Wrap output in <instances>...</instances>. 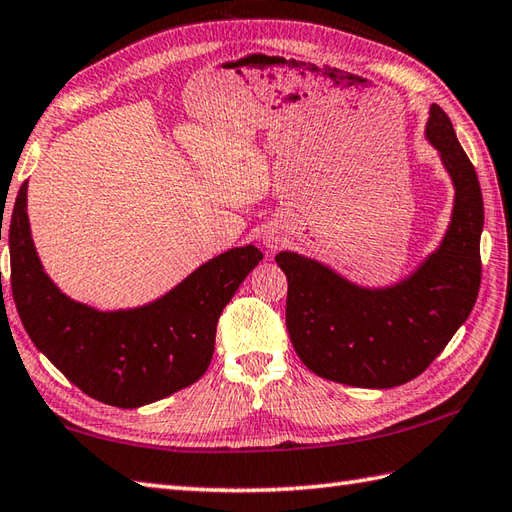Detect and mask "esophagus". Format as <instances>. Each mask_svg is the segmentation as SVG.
Instances as JSON below:
<instances>
[{
	"label": "esophagus",
	"mask_w": 512,
	"mask_h": 512,
	"mask_svg": "<svg viewBox=\"0 0 512 512\" xmlns=\"http://www.w3.org/2000/svg\"><path fill=\"white\" fill-rule=\"evenodd\" d=\"M262 242L268 250H277L279 246L286 242V237L282 235V230H279V228H268V230H264Z\"/></svg>",
	"instance_id": "1"
}]
</instances>
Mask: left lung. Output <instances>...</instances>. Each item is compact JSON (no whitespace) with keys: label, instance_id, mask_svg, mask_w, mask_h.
Wrapping results in <instances>:
<instances>
[{"label":"left lung","instance_id":"left-lung-1","mask_svg":"<svg viewBox=\"0 0 512 512\" xmlns=\"http://www.w3.org/2000/svg\"><path fill=\"white\" fill-rule=\"evenodd\" d=\"M424 135L455 197L442 242L415 270L395 284L362 286L313 257L293 250L275 255L288 279L290 342L304 366L330 382L359 388L410 382L442 353L475 306L482 282V188L437 104L430 106Z\"/></svg>","mask_w":512,"mask_h":512}]
</instances>
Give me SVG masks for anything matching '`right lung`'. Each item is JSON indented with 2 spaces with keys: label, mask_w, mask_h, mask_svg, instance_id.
I'll use <instances>...</instances> for the list:
<instances>
[{
  "label": "right lung",
  "mask_w": 512,
  "mask_h": 512,
  "mask_svg": "<svg viewBox=\"0 0 512 512\" xmlns=\"http://www.w3.org/2000/svg\"><path fill=\"white\" fill-rule=\"evenodd\" d=\"M8 248L10 286L28 337L88 397L117 408L153 404L206 373L219 315L262 259L253 244L235 246L153 302L88 306L46 275L30 235L28 182L15 199Z\"/></svg>",
  "instance_id": "add662e5"
}]
</instances>
